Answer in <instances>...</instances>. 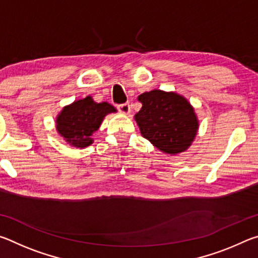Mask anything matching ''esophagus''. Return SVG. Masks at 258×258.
I'll list each match as a JSON object with an SVG mask.
<instances>
[{"mask_svg": "<svg viewBox=\"0 0 258 258\" xmlns=\"http://www.w3.org/2000/svg\"><path fill=\"white\" fill-rule=\"evenodd\" d=\"M117 109H118L119 112L124 113V115H128V113L131 112V106H130V103L119 104V106L117 107Z\"/></svg>", "mask_w": 258, "mask_h": 258, "instance_id": "obj_1", "label": "esophagus"}]
</instances>
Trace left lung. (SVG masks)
<instances>
[{
    "instance_id": "left-lung-1",
    "label": "left lung",
    "mask_w": 258,
    "mask_h": 258,
    "mask_svg": "<svg viewBox=\"0 0 258 258\" xmlns=\"http://www.w3.org/2000/svg\"><path fill=\"white\" fill-rule=\"evenodd\" d=\"M142 108L134 119L142 137L167 155L189 149L197 135L199 120L195 108L176 92L152 90L140 94Z\"/></svg>"
}]
</instances>
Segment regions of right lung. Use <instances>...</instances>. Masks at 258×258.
<instances>
[{"label": "right lung", "mask_w": 258, "mask_h": 258, "mask_svg": "<svg viewBox=\"0 0 258 258\" xmlns=\"http://www.w3.org/2000/svg\"><path fill=\"white\" fill-rule=\"evenodd\" d=\"M111 112H117V109L110 103H98L89 95L62 108L55 118L56 132L72 147L86 148L92 145L91 137Z\"/></svg>", "instance_id": "right-lung-1"}]
</instances>
